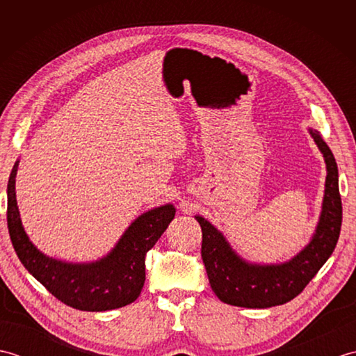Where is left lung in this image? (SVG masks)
Masks as SVG:
<instances>
[{
  "mask_svg": "<svg viewBox=\"0 0 356 356\" xmlns=\"http://www.w3.org/2000/svg\"><path fill=\"white\" fill-rule=\"evenodd\" d=\"M311 134L326 161V191L315 236L291 261L269 266L249 264L236 255L213 225L203 217H195L202 228V260L211 287L223 303L251 309L284 305L303 292L334 252L343 222L338 166L320 133L311 130Z\"/></svg>",
  "mask_w": 356,
  "mask_h": 356,
  "instance_id": "8db88e82",
  "label": "left lung"
}]
</instances>
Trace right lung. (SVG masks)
Wrapping results in <instances>:
<instances>
[{
	"mask_svg": "<svg viewBox=\"0 0 356 356\" xmlns=\"http://www.w3.org/2000/svg\"><path fill=\"white\" fill-rule=\"evenodd\" d=\"M17 170L15 162L7 184V228L24 268L53 297L79 311L102 312L133 303L145 283V255L168 228L176 208L165 205L136 218L116 248L99 261L65 263L38 251L22 228L15 195Z\"/></svg>",
	"mask_w": 356,
	"mask_h": 356,
	"instance_id": "add662e5",
	"label": "right lung"
}]
</instances>
